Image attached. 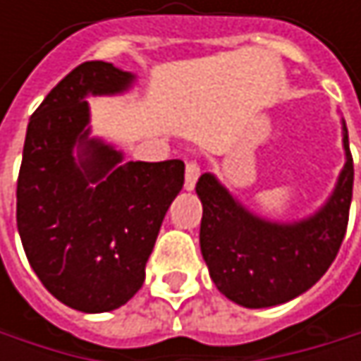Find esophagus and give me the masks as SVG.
Returning <instances> with one entry per match:
<instances>
[{
    "mask_svg": "<svg viewBox=\"0 0 361 361\" xmlns=\"http://www.w3.org/2000/svg\"><path fill=\"white\" fill-rule=\"evenodd\" d=\"M198 176H200V167H198V163H196V161L185 163V181H183V188H185V190H194Z\"/></svg>",
    "mask_w": 361,
    "mask_h": 361,
    "instance_id": "1",
    "label": "esophagus"
}]
</instances>
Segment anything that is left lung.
Returning <instances> with one entry per match:
<instances>
[{"label": "left lung", "mask_w": 361, "mask_h": 361, "mask_svg": "<svg viewBox=\"0 0 361 361\" xmlns=\"http://www.w3.org/2000/svg\"><path fill=\"white\" fill-rule=\"evenodd\" d=\"M345 165L324 204L297 221H269L240 204L213 173H202L196 194L202 202L200 252L211 280L230 301L274 307L310 290L334 261L345 238L353 159L343 121Z\"/></svg>", "instance_id": "obj_1"}]
</instances>
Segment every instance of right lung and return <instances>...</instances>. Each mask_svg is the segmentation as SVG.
Listing matches in <instances>:
<instances>
[{
    "mask_svg": "<svg viewBox=\"0 0 361 361\" xmlns=\"http://www.w3.org/2000/svg\"><path fill=\"white\" fill-rule=\"evenodd\" d=\"M135 75L92 60L71 71L33 112L16 185V224L41 284L64 305L102 314L146 278L161 224L183 185L180 159L129 161L92 137L90 96L131 90Z\"/></svg>",
    "mask_w": 361,
    "mask_h": 361,
    "instance_id": "add662e5",
    "label": "right lung"
}]
</instances>
